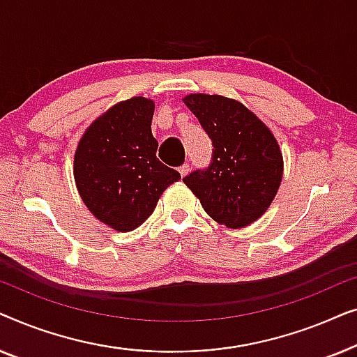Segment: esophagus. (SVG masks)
<instances>
[{
    "instance_id": "34e87169",
    "label": "esophagus",
    "mask_w": 357,
    "mask_h": 357,
    "mask_svg": "<svg viewBox=\"0 0 357 357\" xmlns=\"http://www.w3.org/2000/svg\"><path fill=\"white\" fill-rule=\"evenodd\" d=\"M188 170H190V165L188 164H183L182 167L178 169V172H180V175H182V177H185V175L188 174Z\"/></svg>"
}]
</instances>
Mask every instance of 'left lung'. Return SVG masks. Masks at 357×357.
I'll use <instances>...</instances> for the list:
<instances>
[{"label":"left lung","mask_w":357,"mask_h":357,"mask_svg":"<svg viewBox=\"0 0 357 357\" xmlns=\"http://www.w3.org/2000/svg\"><path fill=\"white\" fill-rule=\"evenodd\" d=\"M185 105L213 141L208 169L183 182L214 221L229 229L250 226L275 199L282 180V154L271 130L242 102L190 94Z\"/></svg>","instance_id":"obj_1"}]
</instances>
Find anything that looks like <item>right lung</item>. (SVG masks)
I'll return each instance as SVG.
<instances>
[{
  "label": "right lung",
  "instance_id": "add662e5",
  "mask_svg": "<svg viewBox=\"0 0 357 357\" xmlns=\"http://www.w3.org/2000/svg\"><path fill=\"white\" fill-rule=\"evenodd\" d=\"M154 102L131 97L92 121L75 153L76 188L87 209L119 232L139 227L164 190L180 180L158 159L151 133Z\"/></svg>",
  "mask_w": 357,
  "mask_h": 357
}]
</instances>
